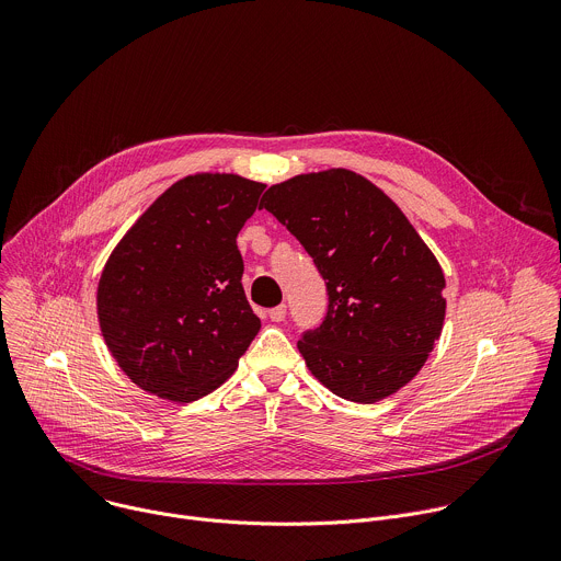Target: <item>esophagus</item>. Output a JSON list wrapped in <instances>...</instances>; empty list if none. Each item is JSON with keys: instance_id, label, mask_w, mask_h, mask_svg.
<instances>
[{"instance_id": "1", "label": "esophagus", "mask_w": 561, "mask_h": 561, "mask_svg": "<svg viewBox=\"0 0 561 561\" xmlns=\"http://www.w3.org/2000/svg\"><path fill=\"white\" fill-rule=\"evenodd\" d=\"M268 317H271V322H282V319L286 317V306L279 304V306L271 308V310H268Z\"/></svg>"}]
</instances>
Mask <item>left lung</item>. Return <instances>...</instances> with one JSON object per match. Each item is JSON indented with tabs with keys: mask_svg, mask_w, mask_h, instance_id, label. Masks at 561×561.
<instances>
[{
	"mask_svg": "<svg viewBox=\"0 0 561 561\" xmlns=\"http://www.w3.org/2000/svg\"><path fill=\"white\" fill-rule=\"evenodd\" d=\"M260 208L299 239L327 282L324 322L297 342L308 370L359 404L407 386L446 314L442 266L407 215L346 169L275 184Z\"/></svg>",
	"mask_w": 561,
	"mask_h": 561,
	"instance_id": "left-lung-1",
	"label": "left lung"
}]
</instances>
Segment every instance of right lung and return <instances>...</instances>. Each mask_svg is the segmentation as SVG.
Masks as SVG:
<instances>
[{
  "label": "right lung",
  "mask_w": 561,
  "mask_h": 561,
  "mask_svg": "<svg viewBox=\"0 0 561 561\" xmlns=\"http://www.w3.org/2000/svg\"><path fill=\"white\" fill-rule=\"evenodd\" d=\"M264 188L239 175L184 178L108 257L98 286L102 335L146 392L195 402L232 375L260 333L237 232Z\"/></svg>",
  "instance_id": "add662e5"
}]
</instances>
